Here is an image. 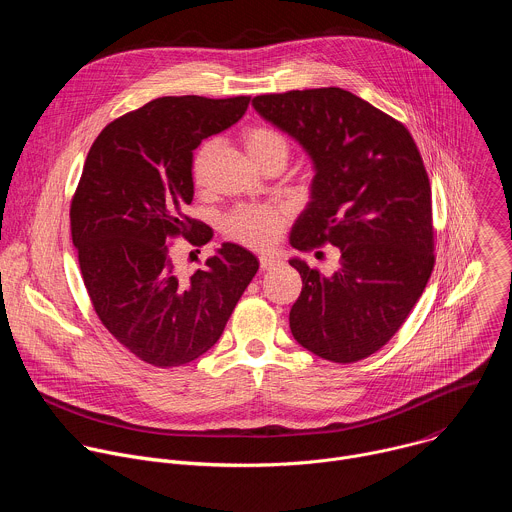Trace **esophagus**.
Masks as SVG:
<instances>
[{
	"label": "esophagus",
	"instance_id": "34e87169",
	"mask_svg": "<svg viewBox=\"0 0 512 512\" xmlns=\"http://www.w3.org/2000/svg\"><path fill=\"white\" fill-rule=\"evenodd\" d=\"M259 265H261L263 271H269V269H275L279 265V259H275L271 255H261L259 257Z\"/></svg>",
	"mask_w": 512,
	"mask_h": 512
}]
</instances>
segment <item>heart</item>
Wrapping results in <instances>:
<instances>
[{
  "instance_id": "1",
  "label": "heart",
  "mask_w": 512,
  "mask_h": 512,
  "mask_svg": "<svg viewBox=\"0 0 512 512\" xmlns=\"http://www.w3.org/2000/svg\"><path fill=\"white\" fill-rule=\"evenodd\" d=\"M243 148L249 158L265 172L271 166H285L291 154L287 137L267 125H251L241 133ZM214 152L212 141H202L192 154L190 174L192 182L202 188L206 184L208 164ZM287 223V212L277 206H241L225 218V231L237 243L265 251L271 249Z\"/></svg>"
}]
</instances>
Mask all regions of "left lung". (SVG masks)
<instances>
[{"label":"left lung","instance_id":"obj_1","mask_svg":"<svg viewBox=\"0 0 512 512\" xmlns=\"http://www.w3.org/2000/svg\"><path fill=\"white\" fill-rule=\"evenodd\" d=\"M253 107L298 139L316 168L289 243L340 253L332 275L289 261L304 283L291 334L324 360L367 358L403 326L435 263L431 186L417 145L401 121L338 87L259 95Z\"/></svg>","mask_w":512,"mask_h":512}]
</instances>
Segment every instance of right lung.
<instances>
[{
    "mask_svg": "<svg viewBox=\"0 0 512 512\" xmlns=\"http://www.w3.org/2000/svg\"><path fill=\"white\" fill-rule=\"evenodd\" d=\"M251 97H160L111 121L91 145L70 202L81 275L103 326L139 360L182 367L221 338L259 261L225 243L184 273L174 239L192 247L212 231L184 214L192 202V152L237 123Z\"/></svg>",
    "mask_w": 512,
    "mask_h": 512,
    "instance_id": "1",
    "label": "right lung"
}]
</instances>
